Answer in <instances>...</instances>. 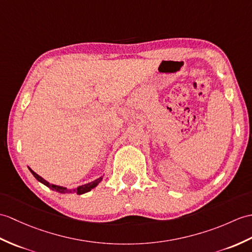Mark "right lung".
Segmentation results:
<instances>
[{
  "mask_svg": "<svg viewBox=\"0 0 252 252\" xmlns=\"http://www.w3.org/2000/svg\"><path fill=\"white\" fill-rule=\"evenodd\" d=\"M29 169H30L31 171V173L33 174V176L36 178L38 181H40V183L42 184H44L45 186H47V187H49V188L51 189V190H54V191H57V192H59V193H74V192H76L77 193V194H84V193H86V192H89L90 190H92L93 188H95V187L101 183V180L103 179V177H99V178H97V179H95L94 181H92V183H89V184H86V185H83V186H79L77 189H72V190H67L66 188H63V187H60V186H56V185H50L48 181H46L45 179H43L42 177L40 176H38V175L35 173V172H33L32 169L29 167Z\"/></svg>",
  "mask_w": 252,
  "mask_h": 252,
  "instance_id": "1",
  "label": "right lung"
}]
</instances>
